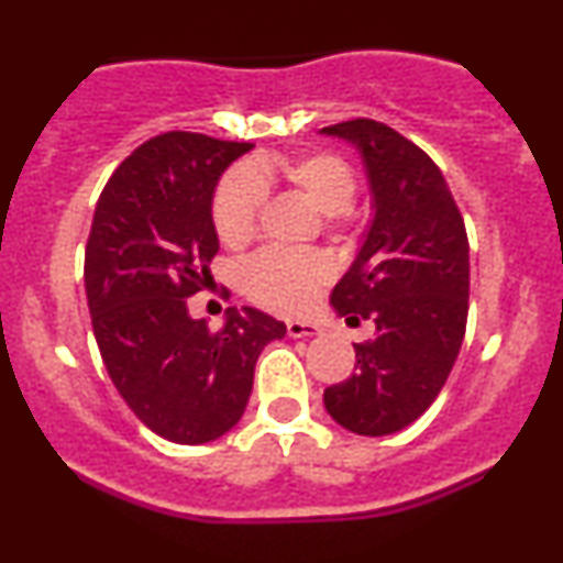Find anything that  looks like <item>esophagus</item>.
<instances>
[{
	"mask_svg": "<svg viewBox=\"0 0 563 563\" xmlns=\"http://www.w3.org/2000/svg\"><path fill=\"white\" fill-rule=\"evenodd\" d=\"M286 331H288V335H294V339H303V335H318L320 325L314 320L294 318V320L286 322Z\"/></svg>",
	"mask_w": 563,
	"mask_h": 563,
	"instance_id": "34e87169",
	"label": "esophagus"
}]
</instances>
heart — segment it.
<instances>
[{"label": "heart", "instance_id": "b5f03b06", "mask_svg": "<svg viewBox=\"0 0 563 563\" xmlns=\"http://www.w3.org/2000/svg\"><path fill=\"white\" fill-rule=\"evenodd\" d=\"M283 179L290 190L307 198L328 228H335L357 196L352 166L333 153H309L299 158H256L251 166L228 172L214 192L217 235L230 249H241L256 235V224L267 185ZM328 280V262L314 251L264 249L243 267L245 294L275 312H296Z\"/></svg>", "mask_w": 563, "mask_h": 563}]
</instances>
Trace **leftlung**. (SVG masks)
<instances>
[{"mask_svg":"<svg viewBox=\"0 0 563 563\" xmlns=\"http://www.w3.org/2000/svg\"><path fill=\"white\" fill-rule=\"evenodd\" d=\"M322 134L352 142L365 164L373 222L335 283L331 303L346 325L371 320L354 344V373L322 394L352 434L386 437L421 418L442 391L468 318V238L439 166L418 145L373 119Z\"/></svg>","mask_w":563,"mask_h":563,"instance_id":"left-lung-1","label":"left lung"}]
</instances>
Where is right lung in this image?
<instances>
[{"mask_svg": "<svg viewBox=\"0 0 563 563\" xmlns=\"http://www.w3.org/2000/svg\"><path fill=\"white\" fill-rule=\"evenodd\" d=\"M251 142L166 132L129 156L97 200L84 286L108 376L134 416L177 444L214 442L241 421L254 367L286 322L230 307L211 331L187 296L219 251L211 200Z\"/></svg>", "mask_w": 563, "mask_h": 563, "instance_id": "right-lung-1", "label": "right lung"}]
</instances>
